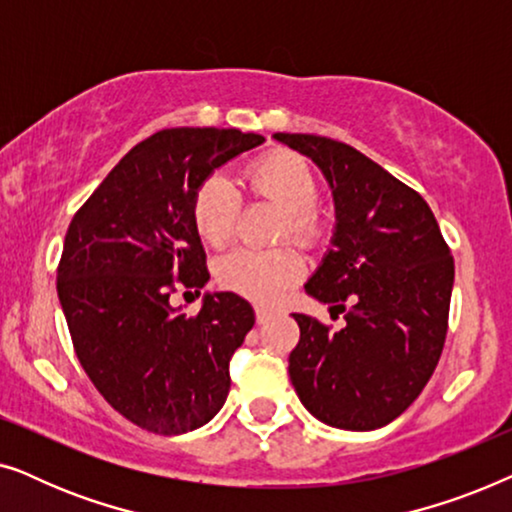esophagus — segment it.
<instances>
[{
  "label": "esophagus",
  "instance_id": "34e87169",
  "mask_svg": "<svg viewBox=\"0 0 512 512\" xmlns=\"http://www.w3.org/2000/svg\"><path fill=\"white\" fill-rule=\"evenodd\" d=\"M270 317H272V312L268 310V307H261V305L256 307V321H258V324H268Z\"/></svg>",
  "mask_w": 512,
  "mask_h": 512
}]
</instances>
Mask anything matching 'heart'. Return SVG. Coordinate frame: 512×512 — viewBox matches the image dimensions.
Returning <instances> with one entry per match:
<instances>
[{"mask_svg":"<svg viewBox=\"0 0 512 512\" xmlns=\"http://www.w3.org/2000/svg\"><path fill=\"white\" fill-rule=\"evenodd\" d=\"M242 184L251 195L284 209V237L291 235L300 242L317 240L321 223L312 207L319 198V186L303 158L289 151L268 153L247 167ZM237 214L240 195L233 181L219 172L200 181L191 200V219L202 242L216 249L228 244L235 233ZM303 272L305 261L293 247L235 249L216 265V277L228 291L254 300H277L303 279Z\"/></svg>","mask_w":512,"mask_h":512,"instance_id":"heart-1","label":"heart"}]
</instances>
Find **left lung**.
Here are the masks:
<instances>
[{
  "mask_svg": "<svg viewBox=\"0 0 512 512\" xmlns=\"http://www.w3.org/2000/svg\"><path fill=\"white\" fill-rule=\"evenodd\" d=\"M275 139L312 158L333 191V249L305 291L347 321L331 331L293 314V389L319 422L380 429L410 408L438 366L454 258L422 195L354 146L289 132Z\"/></svg>",
  "mask_w": 512,
  "mask_h": 512,
  "instance_id": "left-lung-1",
  "label": "left lung"
}]
</instances>
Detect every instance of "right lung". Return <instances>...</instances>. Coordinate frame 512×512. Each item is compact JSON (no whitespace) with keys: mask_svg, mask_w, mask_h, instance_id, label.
Here are the masks:
<instances>
[{"mask_svg":"<svg viewBox=\"0 0 512 512\" xmlns=\"http://www.w3.org/2000/svg\"><path fill=\"white\" fill-rule=\"evenodd\" d=\"M263 142L235 128L160 130L125 153L67 228L58 298L74 352L104 401L151 433L193 431L226 403L254 310L223 291L188 317L170 296L209 279L195 188Z\"/></svg>","mask_w":512,"mask_h":512,"instance_id":"1","label":"right lung"}]
</instances>
